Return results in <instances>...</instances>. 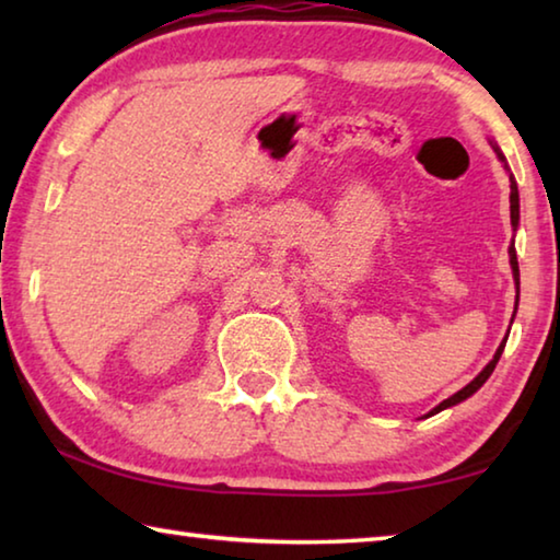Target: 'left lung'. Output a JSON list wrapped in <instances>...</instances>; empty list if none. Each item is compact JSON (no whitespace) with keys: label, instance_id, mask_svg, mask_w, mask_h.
<instances>
[{"label":"left lung","instance_id":"1","mask_svg":"<svg viewBox=\"0 0 560 560\" xmlns=\"http://www.w3.org/2000/svg\"><path fill=\"white\" fill-rule=\"evenodd\" d=\"M489 143H491V148H494L497 158L501 160V165H504V170L509 173V187H511V195H509V202H511V226H514V232H516V230H518V187H516V179H514V175H511L506 158H504V153H501V150H499V145L494 143V140H489ZM509 264H511V273H514V283H516V306H518V259H516V246H514V242H511V246H509ZM514 316H516V311H514ZM514 316H511V320H514ZM506 338H509V336H506ZM506 338L501 340V346L497 348L494 358H491L489 363L485 365V371H481L477 377H474V381H471L469 385H464L462 390H457L452 397H447V400H442L438 407H432V410H430L428 415H424V417H432V415H438V412H442V410H447V407L459 405V402L467 400V397H471L474 393H477L479 387L489 381V375L494 373L499 358H501V353H504Z\"/></svg>","mask_w":560,"mask_h":560}]
</instances>
